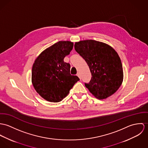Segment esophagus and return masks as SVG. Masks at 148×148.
<instances>
[{"label": "esophagus", "instance_id": "34e87169", "mask_svg": "<svg viewBox=\"0 0 148 148\" xmlns=\"http://www.w3.org/2000/svg\"><path fill=\"white\" fill-rule=\"evenodd\" d=\"M77 76L80 78V79H81V75H80L79 73H77Z\"/></svg>", "mask_w": 148, "mask_h": 148}]
</instances>
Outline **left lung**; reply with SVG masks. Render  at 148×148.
I'll use <instances>...</instances> for the list:
<instances>
[{"mask_svg":"<svg viewBox=\"0 0 148 148\" xmlns=\"http://www.w3.org/2000/svg\"><path fill=\"white\" fill-rule=\"evenodd\" d=\"M74 48L90 68L91 79L84 83L90 92L99 99L113 95L123 80L122 64L117 52L110 45L92 40L75 42Z\"/></svg>","mask_w":148,"mask_h":148,"instance_id":"1","label":"left lung"}]
</instances>
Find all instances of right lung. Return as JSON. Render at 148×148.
<instances>
[{
  "label": "right lung",
  "instance_id": "obj_1",
  "mask_svg": "<svg viewBox=\"0 0 148 148\" xmlns=\"http://www.w3.org/2000/svg\"><path fill=\"white\" fill-rule=\"evenodd\" d=\"M73 45L70 41H58L43 51L33 64V87L42 98L49 101H61L79 81L77 76L70 74V65L64 61Z\"/></svg>",
  "mask_w": 148,
  "mask_h": 148
}]
</instances>
